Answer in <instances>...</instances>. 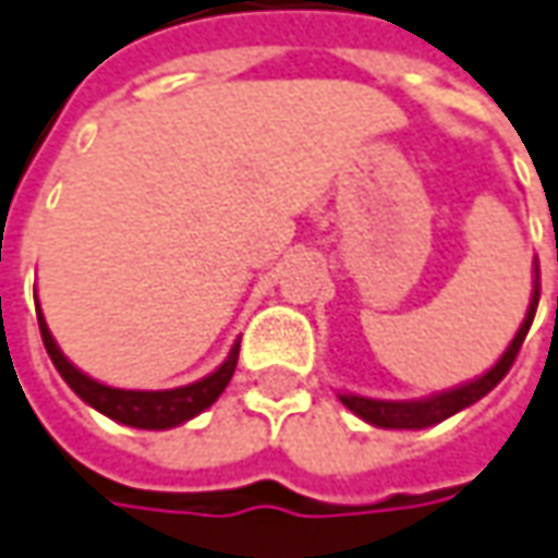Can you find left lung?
<instances>
[{"mask_svg":"<svg viewBox=\"0 0 558 558\" xmlns=\"http://www.w3.org/2000/svg\"><path fill=\"white\" fill-rule=\"evenodd\" d=\"M534 271H537V280H534V293H531V305H527L524 325L519 327L515 340L509 343V350L502 352V359H499L487 375H481L477 380H472V384H462V387H456V390H447V393H437V397H430V400L390 402L368 400V397H355V393H340V402H343L350 412H355L359 418L375 424V427H405V430L412 427V430H418V427L440 424L444 418H449V415L462 412L465 405H472V402H477L481 397H487L499 380L509 375V368H512V362H515V355H519L521 343H524V337H527V330H531V322H534V312H537V303H541V268H534Z\"/></svg>","mask_w":558,"mask_h":558,"instance_id":"left-lung-1","label":"left lung"}]
</instances>
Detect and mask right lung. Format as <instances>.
Segmentation results:
<instances>
[{
    "label": "right lung",
    "mask_w": 558,
    "mask_h": 558,
    "mask_svg": "<svg viewBox=\"0 0 558 558\" xmlns=\"http://www.w3.org/2000/svg\"><path fill=\"white\" fill-rule=\"evenodd\" d=\"M39 318V333H43V347L49 352L52 365L59 368V375L64 377V384L81 397L84 402H89L96 412L109 415L114 422L131 424V427H146V430H165V427H174V424L190 422L193 415H199L203 409H208L211 402L218 400L225 393V387L231 384L233 368H236V355H240V343H233L228 362L211 372L203 380L196 384H186V387H178V390H118V387H106L93 377H86L84 372H77L61 350L56 347L49 327L43 322V315L37 312Z\"/></svg>",
    "instance_id": "obj_1"
}]
</instances>
